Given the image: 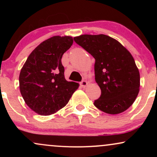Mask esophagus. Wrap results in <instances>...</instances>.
<instances>
[{"label":"esophagus","mask_w":157,"mask_h":157,"mask_svg":"<svg viewBox=\"0 0 157 157\" xmlns=\"http://www.w3.org/2000/svg\"><path fill=\"white\" fill-rule=\"evenodd\" d=\"M80 84L81 87L85 88V87H86V86L88 85V82H87V81H86V80H82V82H80Z\"/></svg>","instance_id":"obj_1"}]
</instances>
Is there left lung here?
I'll return each mask as SVG.
<instances>
[{
	"instance_id": "8db88e82",
	"label": "left lung",
	"mask_w": 157,
	"mask_h": 157,
	"mask_svg": "<svg viewBox=\"0 0 157 157\" xmlns=\"http://www.w3.org/2000/svg\"><path fill=\"white\" fill-rule=\"evenodd\" d=\"M74 40L95 59V80L101 95L94 105L109 114L127 110L136 100L140 86V72L131 54L105 35H82Z\"/></svg>"
}]
</instances>
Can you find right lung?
Segmentation results:
<instances>
[{
  "label": "right lung",
  "instance_id": "add662e5",
  "mask_svg": "<svg viewBox=\"0 0 157 157\" xmlns=\"http://www.w3.org/2000/svg\"><path fill=\"white\" fill-rule=\"evenodd\" d=\"M73 44L70 36H54L32 51L21 68L20 91L26 105L38 114L50 115L63 108L79 84L65 79L63 55Z\"/></svg>",
  "mask_w": 157,
  "mask_h": 157
}]
</instances>
